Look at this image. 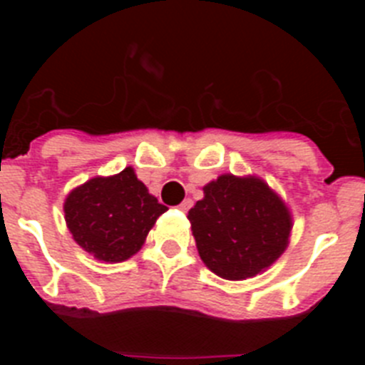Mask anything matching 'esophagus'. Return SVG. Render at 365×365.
Returning <instances> with one entry per match:
<instances>
[{
    "mask_svg": "<svg viewBox=\"0 0 365 365\" xmlns=\"http://www.w3.org/2000/svg\"><path fill=\"white\" fill-rule=\"evenodd\" d=\"M190 208H192V199H185V201L179 205V210H182V212H188Z\"/></svg>",
    "mask_w": 365,
    "mask_h": 365,
    "instance_id": "34e87169",
    "label": "esophagus"
}]
</instances>
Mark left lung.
Listing matches in <instances>:
<instances>
[{"instance_id":"obj_1","label":"left lung","mask_w":365,"mask_h":365,"mask_svg":"<svg viewBox=\"0 0 365 365\" xmlns=\"http://www.w3.org/2000/svg\"><path fill=\"white\" fill-rule=\"evenodd\" d=\"M188 212L205 265L225 279L252 278L278 259L291 234L282 199L256 177L221 175Z\"/></svg>"}]
</instances>
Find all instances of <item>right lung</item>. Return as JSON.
Returning a JSON list of instances; mask_svg holds the SVG:
<instances>
[{"instance_id": "right-lung-1", "label": "right lung", "mask_w": 365, "mask_h": 365, "mask_svg": "<svg viewBox=\"0 0 365 365\" xmlns=\"http://www.w3.org/2000/svg\"><path fill=\"white\" fill-rule=\"evenodd\" d=\"M166 210L131 168L118 175L87 180L67 195L63 205L74 241L109 263L138 252L157 217Z\"/></svg>"}]
</instances>
